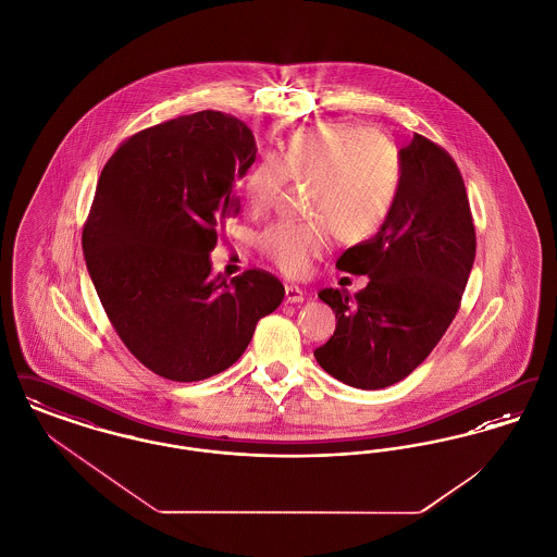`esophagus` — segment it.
Masks as SVG:
<instances>
[{
	"mask_svg": "<svg viewBox=\"0 0 557 557\" xmlns=\"http://www.w3.org/2000/svg\"><path fill=\"white\" fill-rule=\"evenodd\" d=\"M305 296H307V294L300 290L298 286H292V284L286 286V300H288V302H302Z\"/></svg>",
	"mask_w": 557,
	"mask_h": 557,
	"instance_id": "34e87169",
	"label": "esophagus"
}]
</instances>
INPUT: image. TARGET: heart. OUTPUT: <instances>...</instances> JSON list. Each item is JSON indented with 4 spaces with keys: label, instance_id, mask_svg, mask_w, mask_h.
Masks as SVG:
<instances>
[{
    "label": "heart",
    "instance_id": "b5f03b06",
    "mask_svg": "<svg viewBox=\"0 0 557 557\" xmlns=\"http://www.w3.org/2000/svg\"><path fill=\"white\" fill-rule=\"evenodd\" d=\"M294 182H309L307 211L315 219L280 221L259 236V250L286 275H305L330 246L334 232L363 242L388 221L400 191V162L382 133L336 121L292 133L282 152H267L244 177L255 211L269 209Z\"/></svg>",
    "mask_w": 557,
    "mask_h": 557
}]
</instances>
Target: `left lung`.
I'll return each mask as SVG.
<instances>
[{"label": "left lung", "instance_id": "obj_1", "mask_svg": "<svg viewBox=\"0 0 557 557\" xmlns=\"http://www.w3.org/2000/svg\"><path fill=\"white\" fill-rule=\"evenodd\" d=\"M400 191L384 227L336 267L368 275L355 296L323 288L334 336L315 348L323 370L352 388L397 384L438 345L457 315L476 257L463 177L449 152L416 133L400 148Z\"/></svg>", "mask_w": 557, "mask_h": 557}]
</instances>
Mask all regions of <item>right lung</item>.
I'll return each mask as SVG.
<instances>
[{"mask_svg":"<svg viewBox=\"0 0 557 557\" xmlns=\"http://www.w3.org/2000/svg\"><path fill=\"white\" fill-rule=\"evenodd\" d=\"M257 157L236 116L202 110L127 137L110 157L83 225V255L112 327L133 357L173 382L234 366L282 282L248 269L212 275L209 252Z\"/></svg>","mask_w":557,"mask_h":557,"instance_id":"1","label":"right lung"}]
</instances>
